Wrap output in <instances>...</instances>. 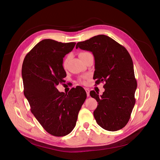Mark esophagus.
I'll list each match as a JSON object with an SVG mask.
<instances>
[{
    "mask_svg": "<svg viewBox=\"0 0 160 160\" xmlns=\"http://www.w3.org/2000/svg\"><path fill=\"white\" fill-rule=\"evenodd\" d=\"M85 90L86 91V93H87V97H88L90 96V90L87 88H85Z\"/></svg>",
    "mask_w": 160,
    "mask_h": 160,
    "instance_id": "1",
    "label": "esophagus"
}]
</instances>
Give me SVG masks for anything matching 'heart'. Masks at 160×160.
Returning <instances> with one entry per match:
<instances>
[{
	"label": "heart",
	"instance_id": "b5f03b06",
	"mask_svg": "<svg viewBox=\"0 0 160 160\" xmlns=\"http://www.w3.org/2000/svg\"><path fill=\"white\" fill-rule=\"evenodd\" d=\"M87 53H88V52H82V53H80V56H82V55H84V54H87ZM68 58H66L64 61H63V62H62V65H63V66L64 67H65L66 66V64H67V62H68ZM85 77H82V78H80V81L81 82H83V80H84V78H85Z\"/></svg>",
	"mask_w": 160,
	"mask_h": 160
}]
</instances>
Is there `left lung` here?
<instances>
[{
    "mask_svg": "<svg viewBox=\"0 0 160 160\" xmlns=\"http://www.w3.org/2000/svg\"><path fill=\"white\" fill-rule=\"evenodd\" d=\"M76 48L92 52L95 59L93 78L96 84L105 82L102 95L94 90L90 92L98 102L94 111L96 122L108 131L122 129L130 118L138 85L130 55L122 45L104 35L78 42Z\"/></svg>",
    "mask_w": 160,
    "mask_h": 160,
    "instance_id": "obj_1",
    "label": "left lung"
}]
</instances>
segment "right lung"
Masks as SVG:
<instances>
[{
	"instance_id": "right-lung-1",
	"label": "right lung",
	"mask_w": 160,
	"mask_h": 160,
	"mask_svg": "<svg viewBox=\"0 0 160 160\" xmlns=\"http://www.w3.org/2000/svg\"><path fill=\"white\" fill-rule=\"evenodd\" d=\"M75 44L44 39L27 54L22 62L24 95L31 111L43 128L54 136H65L73 130L87 98L80 86L72 88L68 94L56 88L66 77L63 58Z\"/></svg>"
}]
</instances>
